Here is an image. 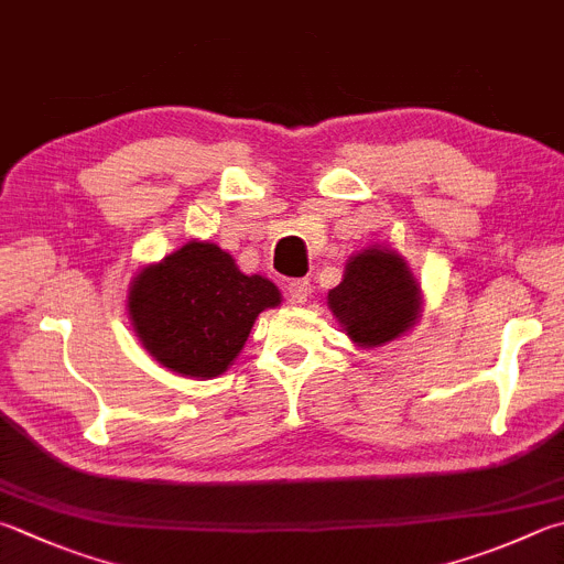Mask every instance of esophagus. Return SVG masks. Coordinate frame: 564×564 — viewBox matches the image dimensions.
<instances>
[{"label": "esophagus", "mask_w": 564, "mask_h": 564, "mask_svg": "<svg viewBox=\"0 0 564 564\" xmlns=\"http://www.w3.org/2000/svg\"><path fill=\"white\" fill-rule=\"evenodd\" d=\"M286 292H290L294 304H304L312 296V282L310 280H292L286 284Z\"/></svg>", "instance_id": "34e87169"}]
</instances>
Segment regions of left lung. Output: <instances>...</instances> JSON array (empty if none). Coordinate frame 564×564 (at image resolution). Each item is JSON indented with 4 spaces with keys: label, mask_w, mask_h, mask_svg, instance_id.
<instances>
[{
    "label": "left lung",
    "mask_w": 564,
    "mask_h": 564,
    "mask_svg": "<svg viewBox=\"0 0 564 564\" xmlns=\"http://www.w3.org/2000/svg\"><path fill=\"white\" fill-rule=\"evenodd\" d=\"M338 324L360 348L395 341L417 322L420 284L395 250L368 248L350 254L344 280L328 292Z\"/></svg>",
    "instance_id": "obj_1"
}]
</instances>
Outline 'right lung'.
<instances>
[{"mask_svg": "<svg viewBox=\"0 0 564 564\" xmlns=\"http://www.w3.org/2000/svg\"><path fill=\"white\" fill-rule=\"evenodd\" d=\"M280 302L268 278L242 274L226 250L196 240L147 264L127 296L134 332L154 360L200 380L226 373L258 314Z\"/></svg>", "mask_w": 564, "mask_h": 564, "instance_id": "obj_1", "label": "right lung"}]
</instances>
